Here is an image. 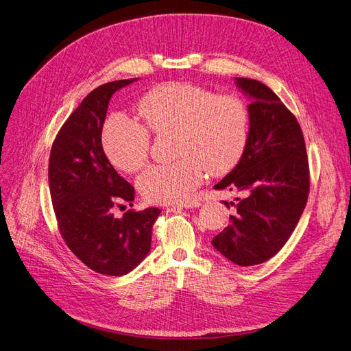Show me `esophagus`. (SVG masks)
<instances>
[{
    "label": "esophagus",
    "mask_w": 351,
    "mask_h": 351,
    "mask_svg": "<svg viewBox=\"0 0 351 351\" xmlns=\"http://www.w3.org/2000/svg\"><path fill=\"white\" fill-rule=\"evenodd\" d=\"M202 203L199 200H186V202H181L177 203L176 206L180 208H194V207H199Z\"/></svg>",
    "instance_id": "obj_1"
}]
</instances>
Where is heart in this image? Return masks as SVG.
Instances as JSON below:
<instances>
[{
	"instance_id": "heart-1",
	"label": "heart",
	"mask_w": 351,
	"mask_h": 351,
	"mask_svg": "<svg viewBox=\"0 0 351 351\" xmlns=\"http://www.w3.org/2000/svg\"><path fill=\"white\" fill-rule=\"evenodd\" d=\"M143 123L125 114L110 115L102 128L108 160L125 173L147 164L151 149L148 131L174 132L171 164L151 165L138 177V189L151 203L189 199L204 180L229 173L243 157L250 128L246 104L234 95H216L186 82L164 83L147 92L138 105Z\"/></svg>"
}]
</instances>
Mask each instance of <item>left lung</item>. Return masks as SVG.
I'll list each match as a JSON object with an SVG mask.
<instances>
[{
	"label": "left lung",
	"mask_w": 351,
	"mask_h": 351,
	"mask_svg": "<svg viewBox=\"0 0 351 351\" xmlns=\"http://www.w3.org/2000/svg\"><path fill=\"white\" fill-rule=\"evenodd\" d=\"M236 85L252 97L249 141L243 157L215 186L242 194L230 224L212 245L239 266H252L275 256L289 239L310 194V167L297 118L263 83L236 77Z\"/></svg>",
	"instance_id": "8db88e82"
}]
</instances>
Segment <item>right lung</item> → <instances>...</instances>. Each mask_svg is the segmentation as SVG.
I'll list each match as a JSON object with an SVG mask.
<instances>
[{"label": "right lung", "mask_w": 351, "mask_h": 351, "mask_svg": "<svg viewBox=\"0 0 351 351\" xmlns=\"http://www.w3.org/2000/svg\"><path fill=\"white\" fill-rule=\"evenodd\" d=\"M135 80L92 90L56 135L49 160L50 195L63 241L92 271L109 276L131 272L147 256L161 213L149 207L131 208L119 219L112 215V207L131 204L135 190L106 158L102 128L112 95Z\"/></svg>", "instance_id": "1"}]
</instances>
